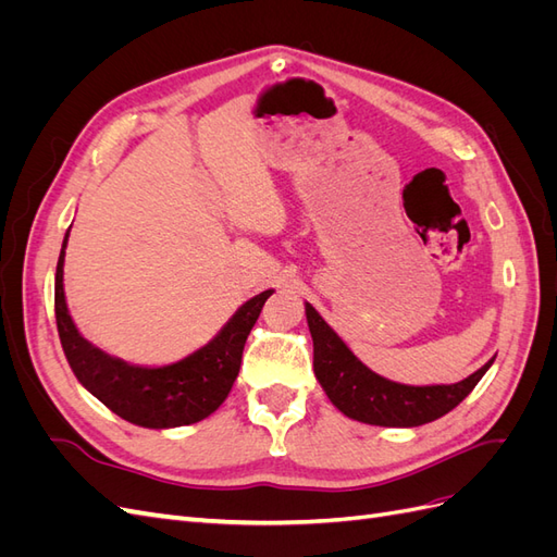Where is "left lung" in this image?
Instances as JSON below:
<instances>
[{
  "label": "left lung",
  "instance_id": "left-lung-1",
  "mask_svg": "<svg viewBox=\"0 0 557 557\" xmlns=\"http://www.w3.org/2000/svg\"><path fill=\"white\" fill-rule=\"evenodd\" d=\"M307 323L318 383L344 416L369 425L418 428L432 423L458 407L495 360L453 385H401L364 367L311 305H307Z\"/></svg>",
  "mask_w": 557,
  "mask_h": 557
}]
</instances>
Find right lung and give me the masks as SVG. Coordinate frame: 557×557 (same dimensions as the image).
<instances>
[{"instance_id":"add662e5","label":"right lung","mask_w":557,"mask_h":557,"mask_svg":"<svg viewBox=\"0 0 557 557\" xmlns=\"http://www.w3.org/2000/svg\"><path fill=\"white\" fill-rule=\"evenodd\" d=\"M70 232L64 234L55 272V320L62 350L83 387L134 425L166 430L193 425L211 416L237 381L248 334L274 290L248 299L213 339L174 364L139 367L99 350L76 330L64 301L62 267Z\"/></svg>"}]
</instances>
